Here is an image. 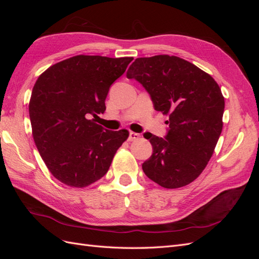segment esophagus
<instances>
[{
	"label": "esophagus",
	"instance_id": "obj_1",
	"mask_svg": "<svg viewBox=\"0 0 259 259\" xmlns=\"http://www.w3.org/2000/svg\"><path fill=\"white\" fill-rule=\"evenodd\" d=\"M139 137H140V135L137 134V133L130 132V133H128V138H127V140H128V142H133V140H137Z\"/></svg>",
	"mask_w": 259,
	"mask_h": 259
}]
</instances>
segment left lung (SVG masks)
Instances as JSON below:
<instances>
[{
	"label": "left lung",
	"instance_id": "left-lung-1",
	"mask_svg": "<svg viewBox=\"0 0 259 259\" xmlns=\"http://www.w3.org/2000/svg\"><path fill=\"white\" fill-rule=\"evenodd\" d=\"M126 76L144 86L154 110L168 114L165 137L144 135L153 150L143 163L144 173L168 189L192 183L223 130L225 100L218 84L191 62L168 55L137 58Z\"/></svg>",
	"mask_w": 259,
	"mask_h": 259
}]
</instances>
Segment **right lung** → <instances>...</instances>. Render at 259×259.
Returning a JSON list of instances; mask_svg holds the SVG:
<instances>
[{"instance_id": "add662e5", "label": "right lung", "mask_w": 259, "mask_h": 259, "mask_svg": "<svg viewBox=\"0 0 259 259\" xmlns=\"http://www.w3.org/2000/svg\"><path fill=\"white\" fill-rule=\"evenodd\" d=\"M133 57L79 55L50 67L36 80L29 104L35 146L62 184L83 188L104 177L126 130L109 131L92 116L104 113L109 89Z\"/></svg>"}]
</instances>
